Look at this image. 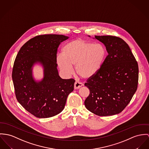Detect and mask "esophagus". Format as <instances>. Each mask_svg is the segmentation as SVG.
<instances>
[{"label": "esophagus", "mask_w": 149, "mask_h": 149, "mask_svg": "<svg viewBox=\"0 0 149 149\" xmlns=\"http://www.w3.org/2000/svg\"><path fill=\"white\" fill-rule=\"evenodd\" d=\"M83 86V84L81 82L79 81H76L74 83V89L75 90H77V89H78L80 87H81V86Z\"/></svg>", "instance_id": "34e87169"}]
</instances>
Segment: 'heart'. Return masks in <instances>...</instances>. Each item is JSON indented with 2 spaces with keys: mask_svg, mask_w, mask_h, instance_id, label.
<instances>
[{
  "mask_svg": "<svg viewBox=\"0 0 149 149\" xmlns=\"http://www.w3.org/2000/svg\"><path fill=\"white\" fill-rule=\"evenodd\" d=\"M106 54V49L102 44L75 40L64 45L62 54L57 57L56 62L65 74L71 75L72 65H75L77 74L82 78L88 79L102 68Z\"/></svg>",
  "mask_w": 149,
  "mask_h": 149,
  "instance_id": "heart-1",
  "label": "heart"
}]
</instances>
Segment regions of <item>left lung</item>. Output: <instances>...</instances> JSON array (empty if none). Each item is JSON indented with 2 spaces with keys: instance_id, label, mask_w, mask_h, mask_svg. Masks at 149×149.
I'll return each mask as SVG.
<instances>
[{
  "instance_id": "left-lung-1",
  "label": "left lung",
  "mask_w": 149,
  "mask_h": 149,
  "mask_svg": "<svg viewBox=\"0 0 149 149\" xmlns=\"http://www.w3.org/2000/svg\"><path fill=\"white\" fill-rule=\"evenodd\" d=\"M95 37L104 44L108 55L100 71L84 84L90 90L84 105L88 111L99 116L118 114L137 91V62L122 38L113 36Z\"/></svg>"
}]
</instances>
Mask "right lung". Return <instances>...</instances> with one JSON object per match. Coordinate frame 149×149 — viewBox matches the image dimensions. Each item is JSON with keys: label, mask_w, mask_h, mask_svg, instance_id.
Instances as JSON below:
<instances>
[{"label": "right lung", "mask_w": 149, "mask_h": 149, "mask_svg": "<svg viewBox=\"0 0 149 149\" xmlns=\"http://www.w3.org/2000/svg\"><path fill=\"white\" fill-rule=\"evenodd\" d=\"M69 37L61 34L39 35L28 41L15 58L12 77L16 97L23 107L38 118H49L64 109L74 90V79H63L58 75V47ZM40 63L45 77L40 82L32 77V67Z\"/></svg>", "instance_id": "add662e5"}]
</instances>
